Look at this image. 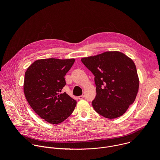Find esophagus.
Segmentation results:
<instances>
[{"mask_svg":"<svg viewBox=\"0 0 160 160\" xmlns=\"http://www.w3.org/2000/svg\"><path fill=\"white\" fill-rule=\"evenodd\" d=\"M84 98V96L83 95H82V96H78V99H82L83 98Z\"/></svg>","mask_w":160,"mask_h":160,"instance_id":"obj_1","label":"esophagus"}]
</instances>
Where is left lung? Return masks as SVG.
<instances>
[{
	"mask_svg": "<svg viewBox=\"0 0 160 160\" xmlns=\"http://www.w3.org/2000/svg\"><path fill=\"white\" fill-rule=\"evenodd\" d=\"M81 61L95 76L97 94L92 102L95 111L109 119L123 115L139 90V79L133 60L123 52L107 51Z\"/></svg>",
	"mask_w": 160,
	"mask_h": 160,
	"instance_id": "left-lung-1",
	"label": "left lung"
}]
</instances>
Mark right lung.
<instances>
[{
  "label": "right lung",
  "instance_id": "add662e5",
  "mask_svg": "<svg viewBox=\"0 0 160 160\" xmlns=\"http://www.w3.org/2000/svg\"><path fill=\"white\" fill-rule=\"evenodd\" d=\"M75 59L56 58L36 60L25 74L23 89L31 108L42 119L51 124H58L69 117L77 101L66 92L64 77Z\"/></svg>",
  "mask_w": 160,
  "mask_h": 160
}]
</instances>
